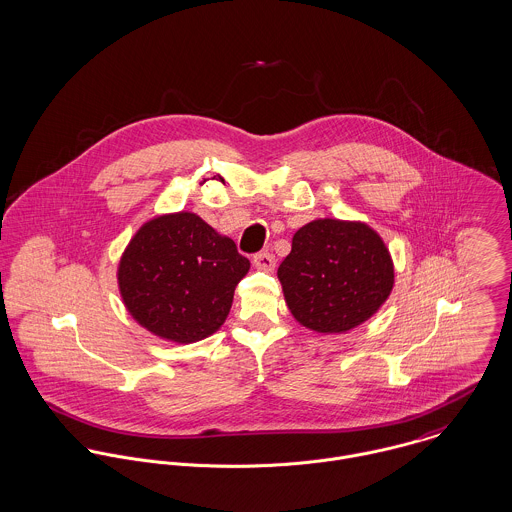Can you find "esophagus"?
Here are the masks:
<instances>
[{
  "instance_id": "obj_1",
  "label": "esophagus",
  "mask_w": 512,
  "mask_h": 512,
  "mask_svg": "<svg viewBox=\"0 0 512 512\" xmlns=\"http://www.w3.org/2000/svg\"><path fill=\"white\" fill-rule=\"evenodd\" d=\"M252 262H254V266H256V268L266 270V272H272V270L276 268V258H274V254H272V252H268V250H262V252L254 254Z\"/></svg>"
}]
</instances>
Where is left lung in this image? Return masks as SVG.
Wrapping results in <instances>:
<instances>
[{"label":"left lung","mask_w":512,"mask_h":512,"mask_svg":"<svg viewBox=\"0 0 512 512\" xmlns=\"http://www.w3.org/2000/svg\"><path fill=\"white\" fill-rule=\"evenodd\" d=\"M278 278L293 317L317 332L368 321L393 289V262L364 223L319 219L301 227Z\"/></svg>","instance_id":"8db88e82"}]
</instances>
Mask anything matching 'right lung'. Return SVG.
<instances>
[{
    "label": "right lung",
    "mask_w": 512,
    "mask_h": 512,
    "mask_svg": "<svg viewBox=\"0 0 512 512\" xmlns=\"http://www.w3.org/2000/svg\"><path fill=\"white\" fill-rule=\"evenodd\" d=\"M248 268L231 238L193 213H178L135 234L119 264V287L140 325L189 344L225 323L234 287Z\"/></svg>",
    "instance_id": "right-lung-1"
}]
</instances>
